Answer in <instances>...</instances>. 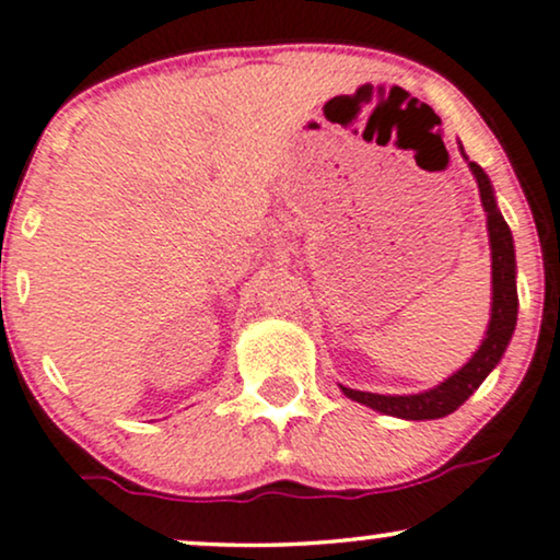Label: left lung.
Listing matches in <instances>:
<instances>
[{
    "instance_id": "left-lung-1",
    "label": "left lung",
    "mask_w": 560,
    "mask_h": 560,
    "mask_svg": "<svg viewBox=\"0 0 560 560\" xmlns=\"http://www.w3.org/2000/svg\"><path fill=\"white\" fill-rule=\"evenodd\" d=\"M465 155V150H462ZM472 176L478 178V189L482 207L488 212V236H491V254H493V308H491V324H488L486 340L478 348V353L470 358L454 376H448L444 384L436 389L420 392V395H405V397H386V395H371V392H358L342 386V392L355 402L374 407L386 416H397L405 420H436L454 412L457 407L472 395L482 384L495 363L501 361L503 350H506L509 340H512L516 327V308H520V299H516V259H514V238L509 231L506 220L499 212L493 199L491 182H488L486 171L478 163L470 161Z\"/></svg>"
}]
</instances>
